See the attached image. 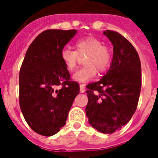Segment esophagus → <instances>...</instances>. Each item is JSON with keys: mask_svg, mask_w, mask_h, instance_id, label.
Returning a JSON list of instances; mask_svg holds the SVG:
<instances>
[{"mask_svg": "<svg viewBox=\"0 0 158 158\" xmlns=\"http://www.w3.org/2000/svg\"><path fill=\"white\" fill-rule=\"evenodd\" d=\"M79 87H80V92L84 93L85 91V85H80Z\"/></svg>", "mask_w": 158, "mask_h": 158, "instance_id": "1", "label": "esophagus"}]
</instances>
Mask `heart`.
Listing matches in <instances>:
<instances>
[{
  "mask_svg": "<svg viewBox=\"0 0 158 158\" xmlns=\"http://www.w3.org/2000/svg\"><path fill=\"white\" fill-rule=\"evenodd\" d=\"M75 51L64 47L60 52V58L66 69L72 72L77 67L79 56H83L86 66L78 70L73 75L78 82H85L96 75L98 72H104L108 69L112 61V53L102 41L96 37H87L78 40L74 44Z\"/></svg>",
  "mask_w": 158,
  "mask_h": 158,
  "instance_id": "heart-1",
  "label": "heart"
}]
</instances>
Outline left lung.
<instances>
[{
	"label": "left lung",
	"instance_id": "8db88e82",
	"mask_svg": "<svg viewBox=\"0 0 158 158\" xmlns=\"http://www.w3.org/2000/svg\"><path fill=\"white\" fill-rule=\"evenodd\" d=\"M103 34L113 45L111 68L99 81L86 85V116L94 129L113 134L132 118L141 89V65L138 52L119 33Z\"/></svg>",
	"mask_w": 158,
	"mask_h": 158
}]
</instances>
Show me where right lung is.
Listing matches in <instances>:
<instances>
[{"label": "right lung", "mask_w": 158, "mask_h": 158, "mask_svg": "<svg viewBox=\"0 0 158 158\" xmlns=\"http://www.w3.org/2000/svg\"><path fill=\"white\" fill-rule=\"evenodd\" d=\"M75 29H47L33 40L19 72V105L24 119L39 135L52 136L65 125L79 85L60 58Z\"/></svg>", "instance_id": "obj_1"}]
</instances>
